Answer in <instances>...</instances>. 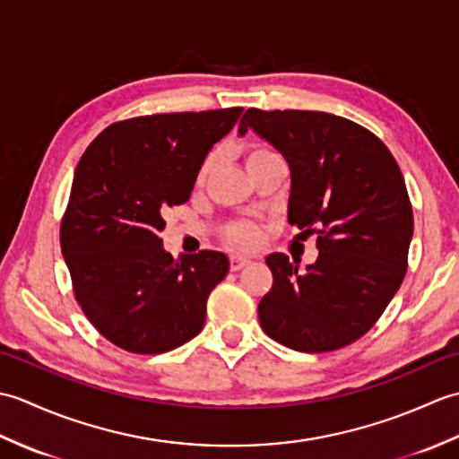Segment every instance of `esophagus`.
<instances>
[{
	"label": "esophagus",
	"mask_w": 459,
	"mask_h": 459,
	"mask_svg": "<svg viewBox=\"0 0 459 459\" xmlns=\"http://www.w3.org/2000/svg\"><path fill=\"white\" fill-rule=\"evenodd\" d=\"M250 264V258L242 256V255H232L230 256V270L237 272V270H242L245 266Z\"/></svg>",
	"instance_id": "obj_1"
}]
</instances>
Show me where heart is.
Masks as SVG:
<instances>
[{"label": "heart", "instance_id": "b5f03b06", "mask_svg": "<svg viewBox=\"0 0 459 459\" xmlns=\"http://www.w3.org/2000/svg\"><path fill=\"white\" fill-rule=\"evenodd\" d=\"M274 155H276L274 152H270L266 148H252L247 155V165L260 161V160L274 158ZM214 163H217V153H209L207 158L203 160L201 168H199L197 183L207 181L211 171L214 169ZM224 235H227V238L235 242V245H238V247H252L258 240V229H256V224H252V222H235V224H230L227 230H224Z\"/></svg>", "mask_w": 459, "mask_h": 459}]
</instances>
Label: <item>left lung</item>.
<instances>
[{
    "label": "left lung",
    "instance_id": "1",
    "mask_svg": "<svg viewBox=\"0 0 459 459\" xmlns=\"http://www.w3.org/2000/svg\"><path fill=\"white\" fill-rule=\"evenodd\" d=\"M248 130L290 168L288 222L316 235L314 264L274 252V284L260 299L264 333L304 353L353 343L401 288L414 219L403 173L386 145L363 126L327 112L248 108Z\"/></svg>",
    "mask_w": 459,
    "mask_h": 459
}]
</instances>
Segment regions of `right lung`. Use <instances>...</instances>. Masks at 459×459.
I'll return each instance as SVG.
<instances>
[{
  "mask_svg": "<svg viewBox=\"0 0 459 459\" xmlns=\"http://www.w3.org/2000/svg\"><path fill=\"white\" fill-rule=\"evenodd\" d=\"M240 114H153L112 124L76 165L61 250L84 316L116 347L158 355L203 329L229 258L201 250L173 260L160 238L163 211L189 201L203 160Z\"/></svg>",
  "mask_w": 459,
  "mask_h": 459,
  "instance_id": "add662e5",
  "label": "right lung"
}]
</instances>
